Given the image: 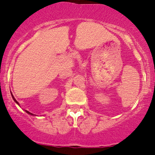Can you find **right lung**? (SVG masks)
<instances>
[{"label": "right lung", "mask_w": 155, "mask_h": 155, "mask_svg": "<svg viewBox=\"0 0 155 155\" xmlns=\"http://www.w3.org/2000/svg\"><path fill=\"white\" fill-rule=\"evenodd\" d=\"M11 96H12V97H13V100H14V102H16V103L18 105H19V102H17V101L16 100V99H15V98H14V96H13V95L12 94V93H11ZM25 111L26 113H28V114H30V115H33V116H35V114H32V113L29 112V111H27V110H25Z\"/></svg>", "instance_id": "1"}]
</instances>
